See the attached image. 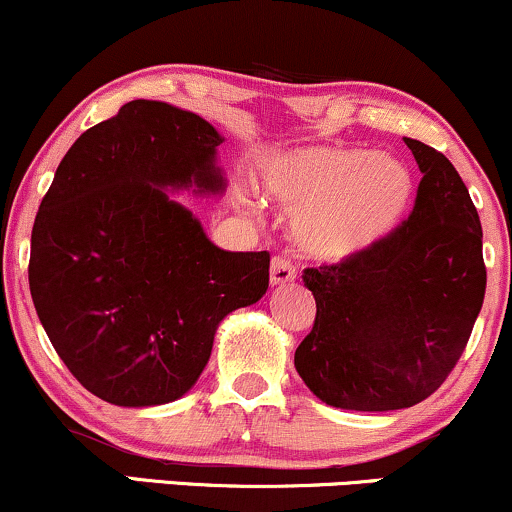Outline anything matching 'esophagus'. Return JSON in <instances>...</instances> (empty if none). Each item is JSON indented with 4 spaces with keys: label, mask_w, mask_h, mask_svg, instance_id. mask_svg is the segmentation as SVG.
I'll use <instances>...</instances> for the list:
<instances>
[{
    "label": "esophagus",
    "mask_w": 512,
    "mask_h": 512,
    "mask_svg": "<svg viewBox=\"0 0 512 512\" xmlns=\"http://www.w3.org/2000/svg\"><path fill=\"white\" fill-rule=\"evenodd\" d=\"M269 279H272V286H283V283L293 281L295 279V267L291 264V260H286V257H274V260H272V274H269Z\"/></svg>",
    "instance_id": "obj_1"
}]
</instances>
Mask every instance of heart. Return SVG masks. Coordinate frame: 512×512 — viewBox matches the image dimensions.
<instances>
[{
  "mask_svg": "<svg viewBox=\"0 0 512 512\" xmlns=\"http://www.w3.org/2000/svg\"><path fill=\"white\" fill-rule=\"evenodd\" d=\"M267 200L295 212V236L319 257L355 255L396 229L412 197L410 171L357 147L281 150L257 164Z\"/></svg>",
  "mask_w": 512,
  "mask_h": 512,
  "instance_id": "1",
  "label": "heart"
}]
</instances>
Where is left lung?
<instances>
[{"label": "left lung", "mask_w": 512, "mask_h": 512, "mask_svg": "<svg viewBox=\"0 0 512 512\" xmlns=\"http://www.w3.org/2000/svg\"><path fill=\"white\" fill-rule=\"evenodd\" d=\"M403 140L422 171L410 217L369 248L303 272L317 317L295 369L334 408L422 403L458 365L484 303L482 224L463 178L434 147Z\"/></svg>", "instance_id": "1"}]
</instances>
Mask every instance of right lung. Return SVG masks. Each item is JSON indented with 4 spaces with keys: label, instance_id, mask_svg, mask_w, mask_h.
<instances>
[{
    "label": "right lung",
    "instance_id": "obj_1",
    "mask_svg": "<svg viewBox=\"0 0 512 512\" xmlns=\"http://www.w3.org/2000/svg\"><path fill=\"white\" fill-rule=\"evenodd\" d=\"M221 143L202 116L133 100L80 135L42 197L30 295L64 365L107 403L181 398L205 369L221 319L267 293V250L217 248L164 193H221Z\"/></svg>",
    "mask_w": 512,
    "mask_h": 512
}]
</instances>
